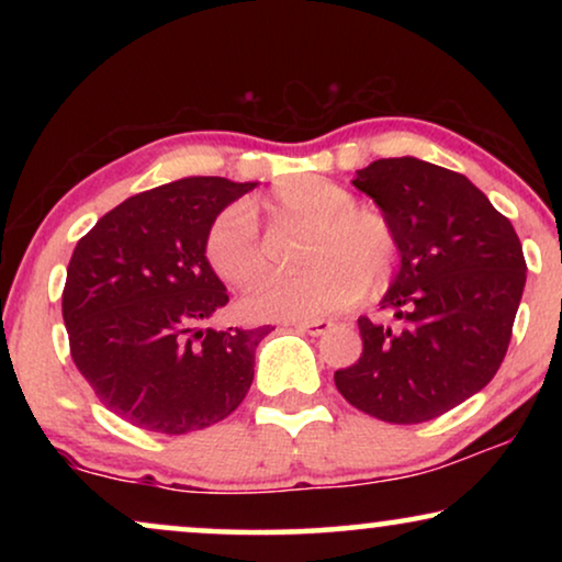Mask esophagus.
Masks as SVG:
<instances>
[{"mask_svg":"<svg viewBox=\"0 0 562 562\" xmlns=\"http://www.w3.org/2000/svg\"><path fill=\"white\" fill-rule=\"evenodd\" d=\"M294 327L302 329V333H310L314 337H319V335L329 333V329L335 327V322L333 319H302V322H294Z\"/></svg>","mask_w":562,"mask_h":562,"instance_id":"1","label":"esophagus"}]
</instances>
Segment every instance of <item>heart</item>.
I'll return each instance as SVG.
<instances>
[{"label":"heart","instance_id":"obj_1","mask_svg":"<svg viewBox=\"0 0 562 562\" xmlns=\"http://www.w3.org/2000/svg\"><path fill=\"white\" fill-rule=\"evenodd\" d=\"M273 214L312 222L302 263L294 276H266L245 291L240 312L256 322L317 319L342 310L358 294H381L394 279L398 245L389 217L322 176L281 181L266 202ZM204 258L217 279L245 286L258 279L266 258L252 214L235 204L222 210L204 235Z\"/></svg>","mask_w":562,"mask_h":562}]
</instances>
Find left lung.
<instances>
[{"label":"left lung","mask_w":562,"mask_h":562,"mask_svg":"<svg viewBox=\"0 0 562 562\" xmlns=\"http://www.w3.org/2000/svg\"><path fill=\"white\" fill-rule=\"evenodd\" d=\"M352 187L396 233L398 271L381 306L398 325L360 317L363 352L335 371V386L375 419L417 425L496 375L527 281L521 243L463 173L414 156L373 160Z\"/></svg>","instance_id":"8db88e82"}]
</instances>
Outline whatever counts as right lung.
Returning <instances> with one entry per match:
<instances>
[{
	"mask_svg": "<svg viewBox=\"0 0 562 562\" xmlns=\"http://www.w3.org/2000/svg\"><path fill=\"white\" fill-rule=\"evenodd\" d=\"M256 187L220 176L164 183L125 199L76 243L64 289L71 358L130 425L196 432L248 394L256 348L273 327H202L229 302L204 235Z\"/></svg>",
	"mask_w": 562,
	"mask_h": 562,
	"instance_id": "add662e5",
	"label": "right lung"
}]
</instances>
